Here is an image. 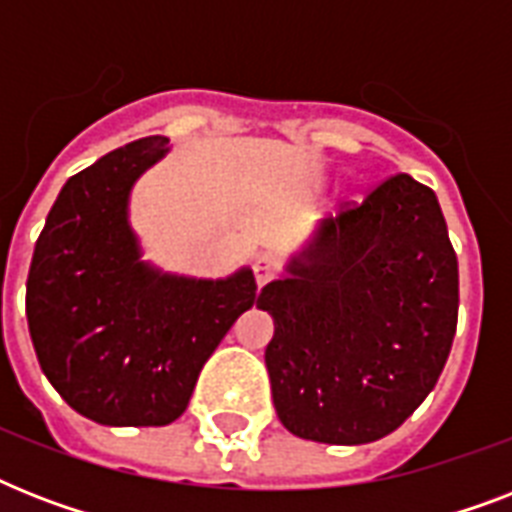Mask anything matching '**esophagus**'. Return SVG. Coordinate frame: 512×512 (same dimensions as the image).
I'll list each match as a JSON object with an SVG mask.
<instances>
[{"mask_svg":"<svg viewBox=\"0 0 512 512\" xmlns=\"http://www.w3.org/2000/svg\"><path fill=\"white\" fill-rule=\"evenodd\" d=\"M252 268H255L257 287H265V284L276 279V273H279V263H276V260H273V257H268V255L257 257Z\"/></svg>","mask_w":512,"mask_h":512,"instance_id":"obj_1","label":"esophagus"}]
</instances>
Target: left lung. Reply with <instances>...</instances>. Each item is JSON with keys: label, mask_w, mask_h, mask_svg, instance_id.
<instances>
[{"label": "left lung", "mask_w": 512, "mask_h": 512, "mask_svg": "<svg viewBox=\"0 0 512 512\" xmlns=\"http://www.w3.org/2000/svg\"><path fill=\"white\" fill-rule=\"evenodd\" d=\"M271 281L265 348L281 425L308 441L369 444L428 398L457 332L460 273L436 193L393 175L345 204Z\"/></svg>", "instance_id": "left-lung-1"}]
</instances>
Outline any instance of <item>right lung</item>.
Masks as SVG:
<instances>
[{
	"instance_id": "right-lung-1",
	"label": "right lung",
	"mask_w": 512,
	"mask_h": 512,
	"mask_svg": "<svg viewBox=\"0 0 512 512\" xmlns=\"http://www.w3.org/2000/svg\"><path fill=\"white\" fill-rule=\"evenodd\" d=\"M167 151L170 140L151 135L68 177L31 257L26 316L39 366L100 425L175 422L201 366L257 297L249 268L209 281L140 260L130 191Z\"/></svg>"
}]
</instances>
